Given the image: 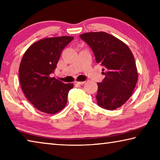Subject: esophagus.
Here are the masks:
<instances>
[{"label": "esophagus", "instance_id": "34e87169", "mask_svg": "<svg viewBox=\"0 0 160 160\" xmlns=\"http://www.w3.org/2000/svg\"><path fill=\"white\" fill-rule=\"evenodd\" d=\"M85 83V82H78V81H75L74 82V85H82Z\"/></svg>", "mask_w": 160, "mask_h": 160}]
</instances>
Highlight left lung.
Wrapping results in <instances>:
<instances>
[{
  "mask_svg": "<svg viewBox=\"0 0 160 160\" xmlns=\"http://www.w3.org/2000/svg\"><path fill=\"white\" fill-rule=\"evenodd\" d=\"M92 49L97 63L104 66L105 78L98 82L97 104L107 110L122 106L131 97L138 74L133 54L125 43L104 32L80 35Z\"/></svg>",
  "mask_w": 160,
  "mask_h": 160,
  "instance_id": "1",
  "label": "left lung"
}]
</instances>
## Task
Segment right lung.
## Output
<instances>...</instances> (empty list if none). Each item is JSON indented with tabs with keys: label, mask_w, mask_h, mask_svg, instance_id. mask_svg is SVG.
Listing matches in <instances>:
<instances>
[{
	"label": "right lung",
	"mask_w": 160,
	"mask_h": 160,
	"mask_svg": "<svg viewBox=\"0 0 160 160\" xmlns=\"http://www.w3.org/2000/svg\"><path fill=\"white\" fill-rule=\"evenodd\" d=\"M73 38H46L34 43L24 53L19 68L20 85L27 99L40 112L54 114L66 107L73 84H65L50 74L55 70L62 51Z\"/></svg>",
	"instance_id": "add662e5"
}]
</instances>
